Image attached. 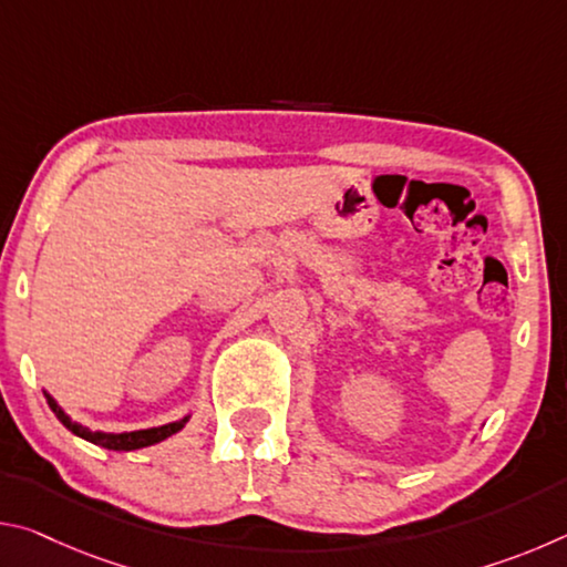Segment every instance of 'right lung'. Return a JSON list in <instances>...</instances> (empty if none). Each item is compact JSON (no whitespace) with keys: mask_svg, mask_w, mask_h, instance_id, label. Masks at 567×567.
Here are the masks:
<instances>
[{"mask_svg":"<svg viewBox=\"0 0 567 567\" xmlns=\"http://www.w3.org/2000/svg\"><path fill=\"white\" fill-rule=\"evenodd\" d=\"M47 402H50V408L54 410V415L62 420V425H64L66 430H72L74 435H80V437H84V440H90V443L102 445V447H107V450H140V447H147V445H155V443H159V440H165V437H169V435L179 433V430L185 427V422H187V417H185V420L169 422V425H162V427L137 430V433H120V435H112V433H92V430L76 425V422H72L70 417H66L64 412H62L60 408H56V402H54L50 395H47Z\"/></svg>","mask_w":567,"mask_h":567,"instance_id":"right-lung-1","label":"right lung"}]
</instances>
